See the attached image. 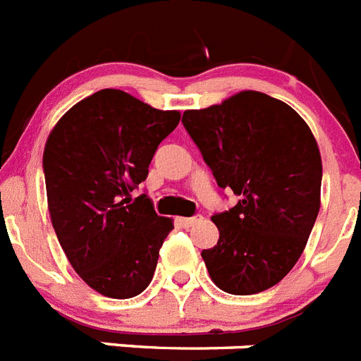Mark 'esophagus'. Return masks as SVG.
<instances>
[{
    "instance_id": "1",
    "label": "esophagus",
    "mask_w": 361,
    "mask_h": 361,
    "mask_svg": "<svg viewBox=\"0 0 361 361\" xmlns=\"http://www.w3.org/2000/svg\"><path fill=\"white\" fill-rule=\"evenodd\" d=\"M201 221H202L201 215H195V217H180V219H178V223L183 224L184 228L195 226V224H197V223H201Z\"/></svg>"
}]
</instances>
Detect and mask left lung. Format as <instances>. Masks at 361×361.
Returning <instances> with one entry per match:
<instances>
[{
  "mask_svg": "<svg viewBox=\"0 0 361 361\" xmlns=\"http://www.w3.org/2000/svg\"><path fill=\"white\" fill-rule=\"evenodd\" d=\"M183 124L219 188L239 201L212 221L219 241L202 250L212 281L250 295L277 285L303 254L322 204V155L312 131L288 104L241 91Z\"/></svg>",
  "mask_w": 361,
  "mask_h": 361,
  "instance_id": "1",
  "label": "left lung"
}]
</instances>
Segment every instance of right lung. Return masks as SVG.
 Returning <instances> with one entry per match:
<instances>
[{
  "label": "right lung",
  "mask_w": 361,
  "mask_h": 361,
  "mask_svg": "<svg viewBox=\"0 0 361 361\" xmlns=\"http://www.w3.org/2000/svg\"><path fill=\"white\" fill-rule=\"evenodd\" d=\"M178 120V111L102 89L49 133L43 171L52 228L71 267L98 294L128 300L153 279L173 219L157 215L146 193L131 201V192Z\"/></svg>",
  "instance_id": "1"
}]
</instances>
